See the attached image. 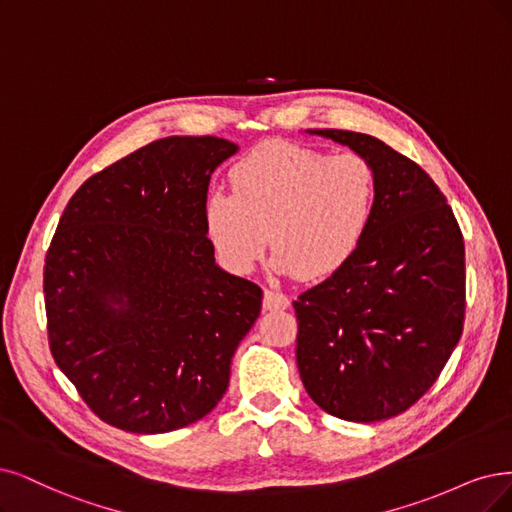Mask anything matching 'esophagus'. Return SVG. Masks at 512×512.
Listing matches in <instances>:
<instances>
[{"mask_svg": "<svg viewBox=\"0 0 512 512\" xmlns=\"http://www.w3.org/2000/svg\"><path fill=\"white\" fill-rule=\"evenodd\" d=\"M289 304H291V301H289V297L285 293L270 291V289H266V293H263V310H268V312L287 310Z\"/></svg>", "mask_w": 512, "mask_h": 512, "instance_id": "obj_1", "label": "esophagus"}]
</instances>
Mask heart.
<instances>
[{
  "instance_id": "b5f03b06",
  "label": "heart",
  "mask_w": 512,
  "mask_h": 512,
  "mask_svg": "<svg viewBox=\"0 0 512 512\" xmlns=\"http://www.w3.org/2000/svg\"><path fill=\"white\" fill-rule=\"evenodd\" d=\"M227 181L232 194L208 192L202 217L219 261L238 276L255 270L266 242L278 272L299 280L339 272L361 249L377 206V175L363 156L329 158L289 141L259 143Z\"/></svg>"
}]
</instances>
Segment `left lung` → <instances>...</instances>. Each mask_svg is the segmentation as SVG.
<instances>
[{"label": "left lung", "instance_id": "8db88e82", "mask_svg": "<svg viewBox=\"0 0 512 512\" xmlns=\"http://www.w3.org/2000/svg\"><path fill=\"white\" fill-rule=\"evenodd\" d=\"M310 132L373 166L377 206L356 255L293 301L299 375L335 418L388 420L439 380L462 337V230L420 164L363 132Z\"/></svg>", "mask_w": 512, "mask_h": 512}]
</instances>
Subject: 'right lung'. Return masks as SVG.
<instances>
[{
    "instance_id": "obj_1",
    "label": "right lung",
    "mask_w": 512,
    "mask_h": 512,
    "mask_svg": "<svg viewBox=\"0 0 512 512\" xmlns=\"http://www.w3.org/2000/svg\"><path fill=\"white\" fill-rule=\"evenodd\" d=\"M236 149L217 137L158 139L84 181L56 225L44 266L50 352L111 426H189L230 384L263 291L217 266L202 206Z\"/></svg>"
}]
</instances>
